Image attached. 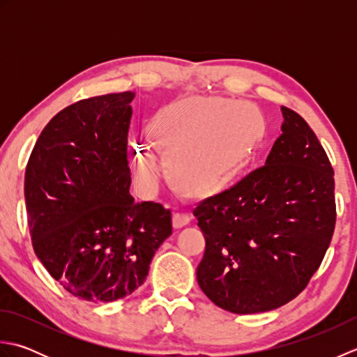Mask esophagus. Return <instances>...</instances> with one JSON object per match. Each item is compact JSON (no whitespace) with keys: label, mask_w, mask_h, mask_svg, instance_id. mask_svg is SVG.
I'll list each match as a JSON object with an SVG mask.
<instances>
[{"label":"esophagus","mask_w":357,"mask_h":357,"mask_svg":"<svg viewBox=\"0 0 357 357\" xmlns=\"http://www.w3.org/2000/svg\"><path fill=\"white\" fill-rule=\"evenodd\" d=\"M190 222V216L184 213H174L173 215V227L174 229H183Z\"/></svg>","instance_id":"esophagus-1"}]
</instances>
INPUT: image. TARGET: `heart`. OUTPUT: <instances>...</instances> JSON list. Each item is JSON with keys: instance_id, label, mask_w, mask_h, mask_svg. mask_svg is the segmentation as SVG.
I'll list each match as a JSON object with an SVG mask.
<instances>
[{"instance_id": "heart-1", "label": "heart", "mask_w": 357, "mask_h": 357, "mask_svg": "<svg viewBox=\"0 0 357 357\" xmlns=\"http://www.w3.org/2000/svg\"><path fill=\"white\" fill-rule=\"evenodd\" d=\"M267 118L256 104L188 96L159 109L150 133L169 183L188 198L206 199L229 185L267 138ZM159 162L147 142L135 151L133 174L142 190L155 185Z\"/></svg>"}]
</instances>
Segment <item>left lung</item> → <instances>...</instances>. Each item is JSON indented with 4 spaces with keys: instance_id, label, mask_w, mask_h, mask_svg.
I'll return each mask as SVG.
<instances>
[{
    "instance_id": "obj_1",
    "label": "left lung",
    "mask_w": 357,
    "mask_h": 357,
    "mask_svg": "<svg viewBox=\"0 0 357 357\" xmlns=\"http://www.w3.org/2000/svg\"><path fill=\"white\" fill-rule=\"evenodd\" d=\"M282 135L264 167L193 210L206 238L196 279L227 312H270L319 268L336 224L335 172L314 132L280 107Z\"/></svg>"
}]
</instances>
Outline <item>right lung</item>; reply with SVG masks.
Wrapping results in <instances>:
<instances>
[{
	"label": "right lung",
	"mask_w": 357,
	"mask_h": 357,
	"mask_svg": "<svg viewBox=\"0 0 357 357\" xmlns=\"http://www.w3.org/2000/svg\"><path fill=\"white\" fill-rule=\"evenodd\" d=\"M135 92L89 98L50 119L27 162L24 198L38 259L90 302L141 287L172 213L130 195L127 135Z\"/></svg>",
	"instance_id": "1"
}]
</instances>
